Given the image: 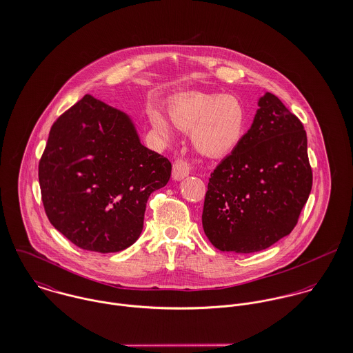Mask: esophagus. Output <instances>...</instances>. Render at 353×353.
Segmentation results:
<instances>
[{
  "instance_id": "obj_1",
  "label": "esophagus",
  "mask_w": 353,
  "mask_h": 353,
  "mask_svg": "<svg viewBox=\"0 0 353 353\" xmlns=\"http://www.w3.org/2000/svg\"><path fill=\"white\" fill-rule=\"evenodd\" d=\"M190 167L188 164L186 160L183 159H175L174 164H172V178L175 181H182L183 178H186L189 175Z\"/></svg>"
}]
</instances>
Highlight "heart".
<instances>
[{
	"mask_svg": "<svg viewBox=\"0 0 353 353\" xmlns=\"http://www.w3.org/2000/svg\"><path fill=\"white\" fill-rule=\"evenodd\" d=\"M168 111L176 128L192 132L194 148L209 157L235 151L246 133V110L232 95L190 92L171 101ZM150 118L159 132L168 134V123L159 111H151Z\"/></svg>",
	"mask_w": 353,
	"mask_h": 353,
	"instance_id": "1",
	"label": "heart"
}]
</instances>
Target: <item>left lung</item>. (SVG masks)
Listing matches in <instances>:
<instances>
[{
	"label": "left lung",
	"mask_w": 353,
	"mask_h": 353,
	"mask_svg": "<svg viewBox=\"0 0 353 353\" xmlns=\"http://www.w3.org/2000/svg\"><path fill=\"white\" fill-rule=\"evenodd\" d=\"M252 128L210 174L203 232L221 252H261L291 234L312 186L299 118L266 92Z\"/></svg>",
	"instance_id": "obj_1"
}]
</instances>
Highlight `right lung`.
<instances>
[{
    "label": "right lung",
    "instance_id": "1",
    "mask_svg": "<svg viewBox=\"0 0 353 353\" xmlns=\"http://www.w3.org/2000/svg\"><path fill=\"white\" fill-rule=\"evenodd\" d=\"M171 163L145 148L132 119L85 95L51 126L39 185L52 227L88 252H122L140 236L147 201Z\"/></svg>",
    "mask_w": 353,
    "mask_h": 353
}]
</instances>
